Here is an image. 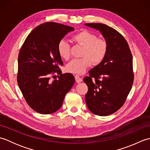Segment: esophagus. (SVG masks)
Listing matches in <instances>:
<instances>
[{
	"mask_svg": "<svg viewBox=\"0 0 150 150\" xmlns=\"http://www.w3.org/2000/svg\"><path fill=\"white\" fill-rule=\"evenodd\" d=\"M75 81L77 82V83H80V82H81L82 81V79L79 75H75Z\"/></svg>",
	"mask_w": 150,
	"mask_h": 150,
	"instance_id": "obj_1",
	"label": "esophagus"
}]
</instances>
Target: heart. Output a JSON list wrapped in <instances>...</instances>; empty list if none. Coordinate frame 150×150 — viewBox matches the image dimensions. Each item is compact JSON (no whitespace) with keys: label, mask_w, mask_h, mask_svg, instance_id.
Instances as JSON below:
<instances>
[{"label":"heart","mask_w":150,"mask_h":150,"mask_svg":"<svg viewBox=\"0 0 150 150\" xmlns=\"http://www.w3.org/2000/svg\"><path fill=\"white\" fill-rule=\"evenodd\" d=\"M75 42L84 46L81 59H75L69 62L66 66L67 71L76 74H82L90 67L92 61L95 64L101 62L106 55L108 42L104 39L97 38L95 34L83 30L72 36ZM59 55L64 60L70 57V49L68 42L61 40L57 46Z\"/></svg>","instance_id":"b5f03b06"}]
</instances>
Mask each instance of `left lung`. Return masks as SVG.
Masks as SVG:
<instances>
[{
  "mask_svg": "<svg viewBox=\"0 0 150 150\" xmlns=\"http://www.w3.org/2000/svg\"><path fill=\"white\" fill-rule=\"evenodd\" d=\"M85 25L99 31L108 45L104 60L84 78L88 88L86 103L93 114L110 115L123 106L132 89L134 80L132 55L126 39L113 28L101 23Z\"/></svg>",
  "mask_w": 150,
  "mask_h": 150,
  "instance_id": "8db88e82",
  "label": "left lung"
}]
</instances>
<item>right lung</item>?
I'll use <instances>...</instances> for the list:
<instances>
[{
	"label": "right lung",
	"instance_id": "add662e5",
	"mask_svg": "<svg viewBox=\"0 0 150 150\" xmlns=\"http://www.w3.org/2000/svg\"><path fill=\"white\" fill-rule=\"evenodd\" d=\"M71 26L49 22L40 24L25 40L18 57L17 82L28 104L37 112L51 114L62 106L75 82L71 73L62 74L57 46ZM60 76L55 79V73ZM55 80H50V77Z\"/></svg>",
	"mask_w": 150,
	"mask_h": 150
}]
</instances>
